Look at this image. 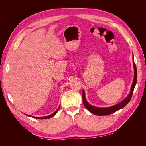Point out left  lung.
I'll return each mask as SVG.
<instances>
[{"label": "left lung", "instance_id": "left-lung-1", "mask_svg": "<svg viewBox=\"0 0 146 146\" xmlns=\"http://www.w3.org/2000/svg\"><path fill=\"white\" fill-rule=\"evenodd\" d=\"M133 67H134V70H135V74H134V79L133 83H132V85L131 87V90L129 95L127 96V98H125L120 103H119L115 105L112 106V107H106V108H100V107H94V106H92L90 105L89 103L88 102L86 98H85V91L83 90V94H82V98H83V105H85L86 108L90 111L91 113H93L95 115L97 116H105V115H109V114H111L114 112H116L118 110L122 109L126 106L128 103L129 102L130 100H131V98L133 95V92L135 86L136 85V81H137V70L135 63L134 62V60H133Z\"/></svg>", "mask_w": 146, "mask_h": 146}]
</instances>
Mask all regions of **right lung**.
<instances>
[{
    "instance_id": "right-lung-1",
    "label": "right lung",
    "mask_w": 146,
    "mask_h": 146,
    "mask_svg": "<svg viewBox=\"0 0 146 146\" xmlns=\"http://www.w3.org/2000/svg\"><path fill=\"white\" fill-rule=\"evenodd\" d=\"M60 107H58V108L57 109L54 113H52V114H50V115H49V116H44V117H33V116H31L27 115V114H25V115H27V116H30V117H33V118H35V119H49V118H50V117H53V116H54L55 115V114H56V113L58 112V110H59V108H60Z\"/></svg>"
}]
</instances>
